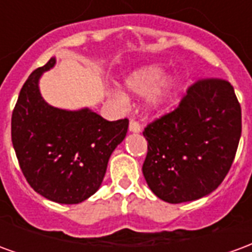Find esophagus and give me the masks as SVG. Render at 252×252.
<instances>
[{
    "mask_svg": "<svg viewBox=\"0 0 252 252\" xmlns=\"http://www.w3.org/2000/svg\"><path fill=\"white\" fill-rule=\"evenodd\" d=\"M129 131L135 132V133H139V132H142V126H140L136 120L132 119V120L129 121Z\"/></svg>",
    "mask_w": 252,
    "mask_h": 252,
    "instance_id": "34e87169",
    "label": "esophagus"
}]
</instances>
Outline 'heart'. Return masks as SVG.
I'll return each mask as SVG.
<instances>
[{
	"label": "heart",
	"mask_w": 252,
	"mask_h": 252,
	"mask_svg": "<svg viewBox=\"0 0 252 252\" xmlns=\"http://www.w3.org/2000/svg\"><path fill=\"white\" fill-rule=\"evenodd\" d=\"M166 68L160 64H147V66L139 67L128 74L126 78V86L131 93L136 95H148L150 106L154 110L163 109L170 101L174 98L178 89V82L175 79H165ZM116 97L120 101H126V94L123 92H116Z\"/></svg>",
	"instance_id": "1"
}]
</instances>
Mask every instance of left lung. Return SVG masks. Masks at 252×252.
Returning a JSON list of instances; mask_svg holds the SVG:
<instances>
[{
    "label": "left lung",
    "instance_id": "obj_1",
    "mask_svg": "<svg viewBox=\"0 0 252 252\" xmlns=\"http://www.w3.org/2000/svg\"><path fill=\"white\" fill-rule=\"evenodd\" d=\"M143 175L170 204L198 200L217 189L232 166L242 135V109L232 85L208 78L193 83L178 108L150 123Z\"/></svg>",
    "mask_w": 252,
    "mask_h": 252
}]
</instances>
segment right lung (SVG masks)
<instances>
[{
  "label": "right lung",
  "instance_id": "1",
  "mask_svg": "<svg viewBox=\"0 0 252 252\" xmlns=\"http://www.w3.org/2000/svg\"><path fill=\"white\" fill-rule=\"evenodd\" d=\"M55 63L51 58L36 68L21 88L12 113V143L32 189L54 202L79 204L101 186L129 121H108L89 108L64 110L47 104L39 79Z\"/></svg>",
  "mask_w": 252,
  "mask_h": 252
}]
</instances>
